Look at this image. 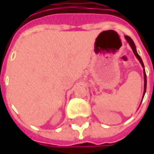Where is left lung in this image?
I'll return each mask as SVG.
<instances>
[{
	"label": "left lung",
	"instance_id": "left-lung-1",
	"mask_svg": "<svg viewBox=\"0 0 154 154\" xmlns=\"http://www.w3.org/2000/svg\"><path fill=\"white\" fill-rule=\"evenodd\" d=\"M125 39L127 40V42L130 45V47H131V49H132V51H133L134 54V56L137 57V59L139 60L140 63L141 64V66H142V68H144V64H143V62H142V60H141V58H140V56L138 55V53H137V51H136V47H135V45H134V41L131 39V38H129V37H128V36H125ZM143 74H144V92H143V98H144V95H145L146 93V72H145V68L143 69Z\"/></svg>",
	"mask_w": 154,
	"mask_h": 154
}]
</instances>
